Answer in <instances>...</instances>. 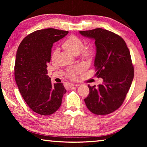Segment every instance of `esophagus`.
<instances>
[{
  "instance_id": "34e87169",
  "label": "esophagus",
  "mask_w": 147,
  "mask_h": 147,
  "mask_svg": "<svg viewBox=\"0 0 147 147\" xmlns=\"http://www.w3.org/2000/svg\"><path fill=\"white\" fill-rule=\"evenodd\" d=\"M74 85H73V84H72V83H69L68 84V87H69V88H71L72 87H73Z\"/></svg>"
}]
</instances>
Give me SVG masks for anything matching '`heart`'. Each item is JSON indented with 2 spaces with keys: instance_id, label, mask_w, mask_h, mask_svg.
<instances>
[{
  "instance_id": "heart-1",
  "label": "heart",
  "mask_w": 147,
  "mask_h": 147,
  "mask_svg": "<svg viewBox=\"0 0 147 147\" xmlns=\"http://www.w3.org/2000/svg\"><path fill=\"white\" fill-rule=\"evenodd\" d=\"M63 47L69 52L73 55L79 54L83 47V42L78 37L71 35L65 40L63 43ZM93 55V51L91 48L84 49L82 50V55L86 59H91ZM82 70V68L76 67L69 72V77L74 78L77 74Z\"/></svg>"
}]
</instances>
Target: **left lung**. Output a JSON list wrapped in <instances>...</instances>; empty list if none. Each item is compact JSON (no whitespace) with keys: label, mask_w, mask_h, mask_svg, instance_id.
Here are the masks:
<instances>
[{"label":"left lung","mask_w":147,"mask_h":147,"mask_svg":"<svg viewBox=\"0 0 147 147\" xmlns=\"http://www.w3.org/2000/svg\"><path fill=\"white\" fill-rule=\"evenodd\" d=\"M79 33L95 40V76L104 82L98 87L88 85L90 93L84 100L93 114H111L123 104L133 82L134 68L129 51L120 36L107 30L96 28Z\"/></svg>","instance_id":"left-lung-1"}]
</instances>
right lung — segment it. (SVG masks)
<instances>
[{"label": "right lung", "instance_id": "add662e5", "mask_svg": "<svg viewBox=\"0 0 147 147\" xmlns=\"http://www.w3.org/2000/svg\"><path fill=\"white\" fill-rule=\"evenodd\" d=\"M67 31L47 28L26 36L16 55L14 77L21 95L36 113L49 115L58 110L66 93L63 84L51 83L47 75L54 43L63 38Z\"/></svg>", "mask_w": 147, "mask_h": 147}]
</instances>
